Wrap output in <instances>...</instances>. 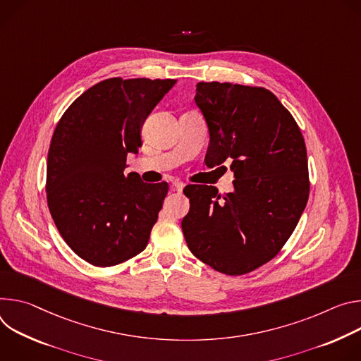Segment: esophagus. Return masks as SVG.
Segmentation results:
<instances>
[{
    "mask_svg": "<svg viewBox=\"0 0 361 361\" xmlns=\"http://www.w3.org/2000/svg\"><path fill=\"white\" fill-rule=\"evenodd\" d=\"M183 188H185V183H182V182H173V183H172V190L182 192Z\"/></svg>",
    "mask_w": 361,
    "mask_h": 361,
    "instance_id": "1",
    "label": "esophagus"
}]
</instances>
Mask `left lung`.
<instances>
[{"instance_id": "8db88e82", "label": "left lung", "mask_w": 361, "mask_h": 361, "mask_svg": "<svg viewBox=\"0 0 361 361\" xmlns=\"http://www.w3.org/2000/svg\"><path fill=\"white\" fill-rule=\"evenodd\" d=\"M195 103L209 133L208 168L233 173V190L189 185L182 231L190 252L226 275L272 259L294 232L308 201L304 137L291 113L262 87L197 83Z\"/></svg>"}]
</instances>
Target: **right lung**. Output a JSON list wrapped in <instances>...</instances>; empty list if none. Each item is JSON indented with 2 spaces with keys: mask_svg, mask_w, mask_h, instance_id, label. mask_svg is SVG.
Listing matches in <instances>:
<instances>
[{
  "mask_svg": "<svg viewBox=\"0 0 361 361\" xmlns=\"http://www.w3.org/2000/svg\"><path fill=\"white\" fill-rule=\"evenodd\" d=\"M176 80L107 78L66 110L47 157V202L67 245L94 267L140 254L162 209L168 183L125 176L142 146L145 120Z\"/></svg>",
  "mask_w": 361,
  "mask_h": 361,
  "instance_id": "right-lung-1",
  "label": "right lung"
}]
</instances>
